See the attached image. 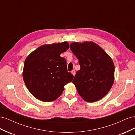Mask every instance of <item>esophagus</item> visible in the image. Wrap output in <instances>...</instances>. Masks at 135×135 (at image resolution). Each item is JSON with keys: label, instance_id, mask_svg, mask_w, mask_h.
I'll return each instance as SVG.
<instances>
[{"label": "esophagus", "instance_id": "obj_1", "mask_svg": "<svg viewBox=\"0 0 135 135\" xmlns=\"http://www.w3.org/2000/svg\"><path fill=\"white\" fill-rule=\"evenodd\" d=\"M71 74L74 75V76H75V70H72L71 71Z\"/></svg>", "mask_w": 135, "mask_h": 135}]
</instances>
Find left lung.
Segmentation results:
<instances>
[{
  "mask_svg": "<svg viewBox=\"0 0 135 135\" xmlns=\"http://www.w3.org/2000/svg\"><path fill=\"white\" fill-rule=\"evenodd\" d=\"M70 48L80 66L72 81L79 95L89 103L103 99L114 81L112 58L100 46L91 41L73 42Z\"/></svg>",
  "mask_w": 135,
  "mask_h": 135,
  "instance_id": "left-lung-1",
  "label": "left lung"
}]
</instances>
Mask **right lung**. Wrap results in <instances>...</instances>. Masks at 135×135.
I'll return each instance as SVG.
<instances>
[{
	"mask_svg": "<svg viewBox=\"0 0 135 135\" xmlns=\"http://www.w3.org/2000/svg\"><path fill=\"white\" fill-rule=\"evenodd\" d=\"M67 42L44 44L32 51L25 59L22 76L28 90L43 102L56 100L64 86L74 76L67 71L66 61L60 55L68 50Z\"/></svg>",
	"mask_w": 135,
	"mask_h": 135,
	"instance_id": "right-lung-1",
	"label": "right lung"
}]
</instances>
